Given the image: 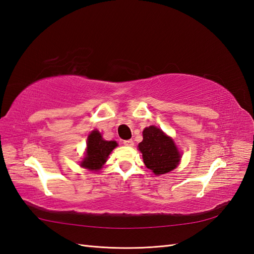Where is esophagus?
Returning <instances> with one entry per match:
<instances>
[{"label": "esophagus", "mask_w": 254, "mask_h": 254, "mask_svg": "<svg viewBox=\"0 0 254 254\" xmlns=\"http://www.w3.org/2000/svg\"><path fill=\"white\" fill-rule=\"evenodd\" d=\"M123 144H124L125 146H133V141L132 140H125L124 142H123Z\"/></svg>", "instance_id": "34e87169"}]
</instances>
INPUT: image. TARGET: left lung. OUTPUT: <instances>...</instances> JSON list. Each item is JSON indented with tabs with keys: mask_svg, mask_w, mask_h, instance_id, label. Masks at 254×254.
I'll return each instance as SVG.
<instances>
[{
	"mask_svg": "<svg viewBox=\"0 0 254 254\" xmlns=\"http://www.w3.org/2000/svg\"><path fill=\"white\" fill-rule=\"evenodd\" d=\"M137 147L146 167L157 176L170 173L180 162L181 153L174 140L153 125L143 130V141Z\"/></svg>",
	"mask_w": 254,
	"mask_h": 254,
	"instance_id": "obj_1",
	"label": "left lung"
}]
</instances>
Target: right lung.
<instances>
[{
  "label": "right lung",
  "instance_id": "obj_1",
  "mask_svg": "<svg viewBox=\"0 0 254 254\" xmlns=\"http://www.w3.org/2000/svg\"><path fill=\"white\" fill-rule=\"evenodd\" d=\"M115 141H106L103 139L102 133L98 130H93L87 140V149L84 157L80 162V166L89 171L97 172L106 163L111 151L117 147Z\"/></svg>",
  "mask_w": 254,
  "mask_h": 254
}]
</instances>
